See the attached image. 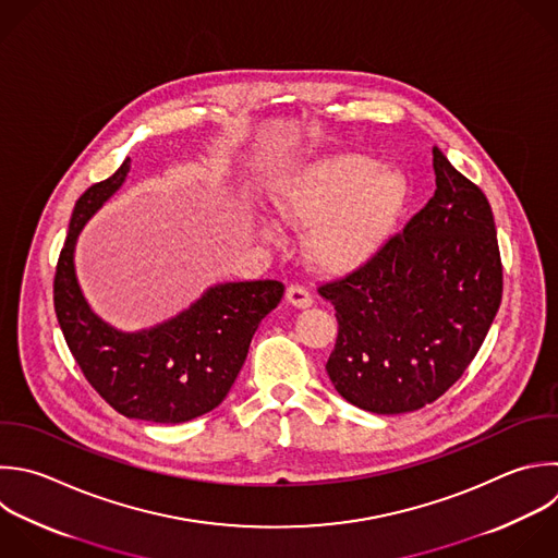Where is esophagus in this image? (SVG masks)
<instances>
[{
    "label": "esophagus",
    "instance_id": "1",
    "mask_svg": "<svg viewBox=\"0 0 558 558\" xmlns=\"http://www.w3.org/2000/svg\"><path fill=\"white\" fill-rule=\"evenodd\" d=\"M286 301H288L292 307H296V310H307V307H312V303H314L312 294H310L305 288H301V286H290V288L286 290Z\"/></svg>",
    "mask_w": 558,
    "mask_h": 558
}]
</instances>
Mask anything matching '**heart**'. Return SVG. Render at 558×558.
Wrapping results in <instances>:
<instances>
[{
    "label": "heart",
    "instance_id": "b5f03b06",
    "mask_svg": "<svg viewBox=\"0 0 558 558\" xmlns=\"http://www.w3.org/2000/svg\"><path fill=\"white\" fill-rule=\"evenodd\" d=\"M408 181L377 159L355 153L329 155L279 174L268 185L272 214L286 227L305 231V259L327 277H344L371 264L395 233ZM257 216L255 235L281 244V227Z\"/></svg>",
    "mask_w": 558,
    "mask_h": 558
}]
</instances>
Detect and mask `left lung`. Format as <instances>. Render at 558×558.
Segmentation results:
<instances>
[{
  "label": "left lung",
  "mask_w": 558,
  "mask_h": 558,
  "mask_svg": "<svg viewBox=\"0 0 558 558\" xmlns=\"http://www.w3.org/2000/svg\"><path fill=\"white\" fill-rule=\"evenodd\" d=\"M436 190L381 253L320 288L336 307L333 388L375 414L436 401L471 364L501 301L493 211L434 146Z\"/></svg>",
  "instance_id": "8db88e82"
}]
</instances>
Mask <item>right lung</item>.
Listing matches in <instances>:
<instances>
[{
    "label": "right lung",
    "mask_w": 558,
    "mask_h": 558,
    "mask_svg": "<svg viewBox=\"0 0 558 558\" xmlns=\"http://www.w3.org/2000/svg\"><path fill=\"white\" fill-rule=\"evenodd\" d=\"M131 159L76 203L54 279L57 318L72 355L98 395L129 418L185 423L222 403L259 323L279 305V281L209 286L177 316L124 331L89 305L76 275V244L85 225L126 183Z\"/></svg>",
    "instance_id": "obj_1"
}]
</instances>
